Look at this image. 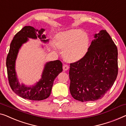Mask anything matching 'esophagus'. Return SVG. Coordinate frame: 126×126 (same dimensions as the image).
<instances>
[{
    "label": "esophagus",
    "mask_w": 126,
    "mask_h": 126,
    "mask_svg": "<svg viewBox=\"0 0 126 126\" xmlns=\"http://www.w3.org/2000/svg\"><path fill=\"white\" fill-rule=\"evenodd\" d=\"M63 69L64 71H67L69 69V66L67 64H64L63 66Z\"/></svg>",
    "instance_id": "esophagus-1"
}]
</instances>
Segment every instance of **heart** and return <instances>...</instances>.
Returning <instances> with one entry per match:
<instances>
[{
    "instance_id": "obj_1",
    "label": "heart",
    "mask_w": 126,
    "mask_h": 126,
    "mask_svg": "<svg viewBox=\"0 0 126 126\" xmlns=\"http://www.w3.org/2000/svg\"><path fill=\"white\" fill-rule=\"evenodd\" d=\"M89 39L87 33L79 29H72L60 33L57 37L58 47L63 50L67 61L75 62L83 58L89 48Z\"/></svg>"
}]
</instances>
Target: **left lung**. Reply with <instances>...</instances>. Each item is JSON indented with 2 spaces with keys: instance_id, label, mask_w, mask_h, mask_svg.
<instances>
[{
  "instance_id": "left-lung-1",
  "label": "left lung",
  "mask_w": 126,
  "mask_h": 126,
  "mask_svg": "<svg viewBox=\"0 0 126 126\" xmlns=\"http://www.w3.org/2000/svg\"><path fill=\"white\" fill-rule=\"evenodd\" d=\"M94 37L85 55L70 64L69 91L73 98L81 102L102 98L118 75L117 46L106 30Z\"/></svg>"
}]
</instances>
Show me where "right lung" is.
<instances>
[{
  "mask_svg": "<svg viewBox=\"0 0 126 126\" xmlns=\"http://www.w3.org/2000/svg\"><path fill=\"white\" fill-rule=\"evenodd\" d=\"M45 30H37L31 26H25L17 33L10 45L9 52L6 59L7 75L9 84L14 92L22 98L33 101L43 100L50 96L54 80L58 74L62 71V63L59 60L47 63L43 72L42 79L32 87L20 85L16 78L15 64L18 49L22 44L27 42L28 38L37 37L45 42L46 36L42 33Z\"/></svg>",
  "mask_w": 126,
  "mask_h": 126,
  "instance_id": "obj_1",
  "label": "right lung"
}]
</instances>
